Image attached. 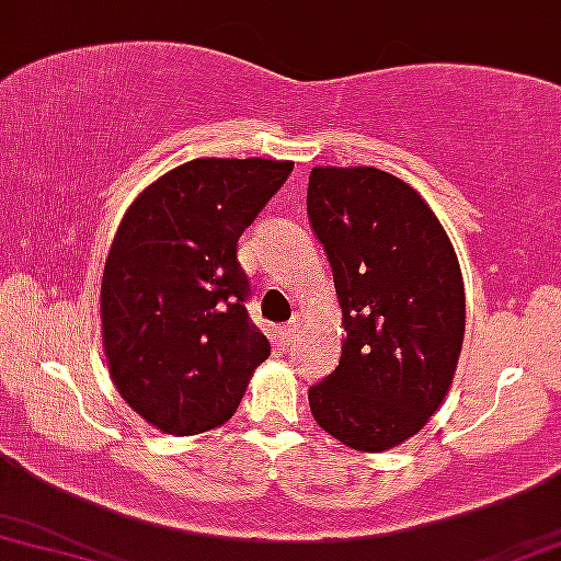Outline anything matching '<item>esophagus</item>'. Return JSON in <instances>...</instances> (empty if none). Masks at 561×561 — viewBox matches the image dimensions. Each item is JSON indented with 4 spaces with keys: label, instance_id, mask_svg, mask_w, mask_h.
Returning a JSON list of instances; mask_svg holds the SVG:
<instances>
[{
    "label": "esophagus",
    "instance_id": "34e87169",
    "mask_svg": "<svg viewBox=\"0 0 561 561\" xmlns=\"http://www.w3.org/2000/svg\"><path fill=\"white\" fill-rule=\"evenodd\" d=\"M297 329H300V318H293V321H289L287 325H282V342H285V344H289V342H293V339L297 336Z\"/></svg>",
    "mask_w": 561,
    "mask_h": 561
}]
</instances>
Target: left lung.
Wrapping results in <instances>:
<instances>
[{
	"mask_svg": "<svg viewBox=\"0 0 561 561\" xmlns=\"http://www.w3.org/2000/svg\"><path fill=\"white\" fill-rule=\"evenodd\" d=\"M308 217L346 331L336 370L310 386V411L346 448L391 450L430 422L456 375L458 256L430 204L378 168L310 170Z\"/></svg>",
	"mask_w": 561,
	"mask_h": 561,
	"instance_id": "1",
	"label": "left lung"
}]
</instances>
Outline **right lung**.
Returning a JSON list of instances; mask_svg holds the SVG:
<instances>
[{
  "instance_id": "1",
  "label": "right lung",
  "mask_w": 561,
  "mask_h": 561,
  "mask_svg": "<svg viewBox=\"0 0 561 561\" xmlns=\"http://www.w3.org/2000/svg\"><path fill=\"white\" fill-rule=\"evenodd\" d=\"M295 162L202 158L134 198L101 285L103 350L124 401L168 435H198L236 414L272 352L251 323L238 238Z\"/></svg>"
}]
</instances>
